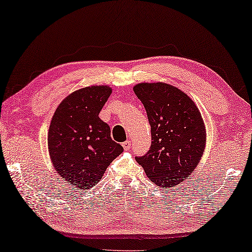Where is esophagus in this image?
<instances>
[{"mask_svg": "<svg viewBox=\"0 0 252 252\" xmlns=\"http://www.w3.org/2000/svg\"><path fill=\"white\" fill-rule=\"evenodd\" d=\"M123 147H124V150H129V148L131 147V143H130V141H126V142H124L123 144Z\"/></svg>", "mask_w": 252, "mask_h": 252, "instance_id": "34e87169", "label": "esophagus"}]
</instances>
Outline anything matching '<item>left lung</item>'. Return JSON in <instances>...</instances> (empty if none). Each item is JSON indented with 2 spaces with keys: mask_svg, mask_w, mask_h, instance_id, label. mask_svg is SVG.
I'll return each mask as SVG.
<instances>
[{
  "mask_svg": "<svg viewBox=\"0 0 252 252\" xmlns=\"http://www.w3.org/2000/svg\"><path fill=\"white\" fill-rule=\"evenodd\" d=\"M134 93L145 107L152 145L136 158L148 179L168 189L184 182L203 155L205 127L200 110L187 94L164 82H143Z\"/></svg>",
  "mask_w": 252,
  "mask_h": 252,
  "instance_id": "obj_1",
  "label": "left lung"
}]
</instances>
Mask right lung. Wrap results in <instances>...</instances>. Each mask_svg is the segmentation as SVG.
I'll return each mask as SVG.
<instances>
[{
    "instance_id": "1",
    "label": "right lung",
    "mask_w": 252,
    "mask_h": 252,
    "mask_svg": "<svg viewBox=\"0 0 252 252\" xmlns=\"http://www.w3.org/2000/svg\"><path fill=\"white\" fill-rule=\"evenodd\" d=\"M111 94L108 86H92L65 97L53 114L48 131L51 162L73 189L94 188L124 148L110 137L99 113Z\"/></svg>"
}]
</instances>
